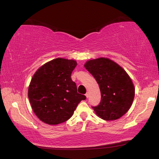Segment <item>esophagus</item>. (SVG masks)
Instances as JSON below:
<instances>
[{"label": "esophagus", "mask_w": 159, "mask_h": 159, "mask_svg": "<svg viewBox=\"0 0 159 159\" xmlns=\"http://www.w3.org/2000/svg\"><path fill=\"white\" fill-rule=\"evenodd\" d=\"M85 96L87 97V98L89 97V93H88V92H87V93H86V94H85Z\"/></svg>", "instance_id": "esophagus-1"}]
</instances>
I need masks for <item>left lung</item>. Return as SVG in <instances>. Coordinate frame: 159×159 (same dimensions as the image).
Returning a JSON list of instances; mask_svg holds the SVG:
<instances>
[{"label": "left lung", "instance_id": "obj_1", "mask_svg": "<svg viewBox=\"0 0 159 159\" xmlns=\"http://www.w3.org/2000/svg\"><path fill=\"white\" fill-rule=\"evenodd\" d=\"M84 66L100 87L101 101L98 106L92 107L97 116L109 121L127 113L133 102L134 87L126 71L104 57L87 61Z\"/></svg>", "mask_w": 159, "mask_h": 159}]
</instances>
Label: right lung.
I'll return each mask as SVG.
<instances>
[{"label": "right lung", "mask_w": 159, "mask_h": 159, "mask_svg": "<svg viewBox=\"0 0 159 159\" xmlns=\"http://www.w3.org/2000/svg\"><path fill=\"white\" fill-rule=\"evenodd\" d=\"M76 61L57 58L36 71L29 86L28 96L33 112L47 124L57 125L69 120L78 104L86 99L77 92L71 74Z\"/></svg>", "instance_id": "obj_1"}]
</instances>
